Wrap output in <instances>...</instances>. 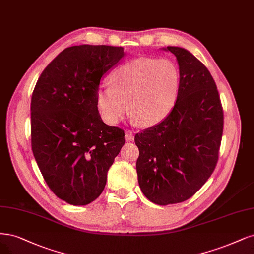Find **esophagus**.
Here are the masks:
<instances>
[{
  "label": "esophagus",
  "mask_w": 254,
  "mask_h": 254,
  "mask_svg": "<svg viewBox=\"0 0 254 254\" xmlns=\"http://www.w3.org/2000/svg\"><path fill=\"white\" fill-rule=\"evenodd\" d=\"M134 138V134L131 130H127L125 132V139L127 142H131Z\"/></svg>",
  "instance_id": "obj_1"
}]
</instances>
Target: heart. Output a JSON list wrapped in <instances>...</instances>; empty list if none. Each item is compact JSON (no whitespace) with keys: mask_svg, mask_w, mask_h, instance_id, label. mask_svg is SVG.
<instances>
[{"mask_svg":"<svg viewBox=\"0 0 254 254\" xmlns=\"http://www.w3.org/2000/svg\"><path fill=\"white\" fill-rule=\"evenodd\" d=\"M180 71L167 59L141 58L121 65L109 77L111 87H101L95 104L105 123L115 125L128 113L148 128L167 117L177 103Z\"/></svg>","mask_w":254,"mask_h":254,"instance_id":"b5f03b06","label":"heart"}]
</instances>
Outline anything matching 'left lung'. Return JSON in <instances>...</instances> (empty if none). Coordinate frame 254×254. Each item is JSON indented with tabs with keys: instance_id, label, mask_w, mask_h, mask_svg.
I'll return each mask as SVG.
<instances>
[{
	"instance_id": "1",
	"label": "left lung",
	"mask_w": 254,
	"mask_h": 254,
	"mask_svg": "<svg viewBox=\"0 0 254 254\" xmlns=\"http://www.w3.org/2000/svg\"><path fill=\"white\" fill-rule=\"evenodd\" d=\"M180 69L178 100L160 124L134 137L137 180L157 205L181 203L196 193L212 174L223 135L224 113L212 75L188 50L163 48Z\"/></svg>"
}]
</instances>
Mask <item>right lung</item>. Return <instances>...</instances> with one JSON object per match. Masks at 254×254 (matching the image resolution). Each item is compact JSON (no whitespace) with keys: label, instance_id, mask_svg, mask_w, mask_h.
<instances>
[{"label":"right lung","instance_id":"obj_1","mask_svg":"<svg viewBox=\"0 0 254 254\" xmlns=\"http://www.w3.org/2000/svg\"><path fill=\"white\" fill-rule=\"evenodd\" d=\"M124 56L123 47H68L44 69L32 92L34 159L51 191L70 205L100 196L125 144L124 130L105 124L95 104L102 76Z\"/></svg>","mask_w":254,"mask_h":254}]
</instances>
